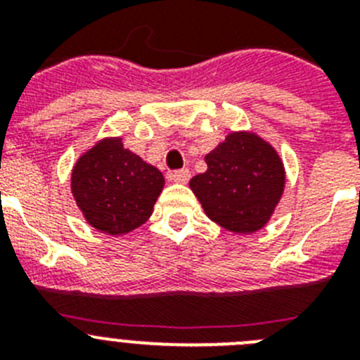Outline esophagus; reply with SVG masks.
I'll return each instance as SVG.
<instances>
[{"label":"esophagus","mask_w":360,"mask_h":360,"mask_svg":"<svg viewBox=\"0 0 360 360\" xmlns=\"http://www.w3.org/2000/svg\"><path fill=\"white\" fill-rule=\"evenodd\" d=\"M169 178L176 184H187V182H189V178H191V171L189 169L173 171V173L169 174Z\"/></svg>","instance_id":"34e87169"}]
</instances>
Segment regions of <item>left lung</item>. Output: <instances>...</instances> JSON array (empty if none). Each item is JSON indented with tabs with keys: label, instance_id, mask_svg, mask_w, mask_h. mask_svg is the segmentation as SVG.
<instances>
[{
	"label": "left lung",
	"instance_id": "8db88e82",
	"mask_svg": "<svg viewBox=\"0 0 360 360\" xmlns=\"http://www.w3.org/2000/svg\"><path fill=\"white\" fill-rule=\"evenodd\" d=\"M205 162L207 171L189 182L205 214L240 234L262 229L285 186L278 153L252 133H231Z\"/></svg>",
	"mask_w": 360,
	"mask_h": 360
}]
</instances>
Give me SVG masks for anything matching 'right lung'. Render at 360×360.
<instances>
[{"mask_svg": "<svg viewBox=\"0 0 360 360\" xmlns=\"http://www.w3.org/2000/svg\"><path fill=\"white\" fill-rule=\"evenodd\" d=\"M164 176L120 139H106L73 167L72 191L88 224L106 234H126L151 216Z\"/></svg>", "mask_w": 360, "mask_h": 360, "instance_id": "1", "label": "right lung"}]
</instances>
